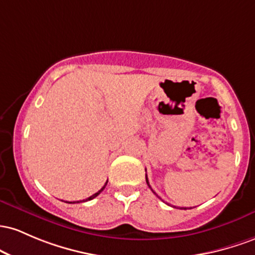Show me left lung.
Segmentation results:
<instances>
[{
	"label": "left lung",
	"mask_w": 255,
	"mask_h": 255,
	"mask_svg": "<svg viewBox=\"0 0 255 255\" xmlns=\"http://www.w3.org/2000/svg\"><path fill=\"white\" fill-rule=\"evenodd\" d=\"M145 181H147V184L149 185V182H148V177H147V174H145ZM149 188H150V185H149ZM150 189H151V188H150ZM153 193H154V191H153ZM154 194H155V193H154ZM182 208H184V210H185V207H182Z\"/></svg>",
	"instance_id": "obj_1"
}]
</instances>
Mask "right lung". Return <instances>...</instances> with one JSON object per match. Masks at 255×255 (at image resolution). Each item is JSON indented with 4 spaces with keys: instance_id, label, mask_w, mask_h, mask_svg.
<instances>
[{
    "instance_id": "obj_1",
    "label": "right lung",
    "mask_w": 255,
    "mask_h": 255,
    "mask_svg": "<svg viewBox=\"0 0 255 255\" xmlns=\"http://www.w3.org/2000/svg\"><path fill=\"white\" fill-rule=\"evenodd\" d=\"M106 185H107V182H106V184L104 185V187H102V188H101V189H100L99 191H97V193H95V194H94V195H91V196H89V197H88V199H85V200H81V201H73V202H68V204H78V202H85V201H89V200H93V199H95V197H96L97 195H99V194H100V193H101V191H102V190H104V189H105V188H106Z\"/></svg>"
}]
</instances>
